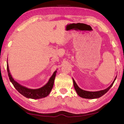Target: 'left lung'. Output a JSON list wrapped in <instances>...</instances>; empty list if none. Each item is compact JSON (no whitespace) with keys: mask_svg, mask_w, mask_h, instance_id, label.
I'll use <instances>...</instances> for the list:
<instances>
[{"mask_svg":"<svg viewBox=\"0 0 124 124\" xmlns=\"http://www.w3.org/2000/svg\"><path fill=\"white\" fill-rule=\"evenodd\" d=\"M116 77L117 76H116V77H115V78L114 79L113 82L112 83V84H111L106 89L101 90V91L93 92V91H85V90H82L81 89H80L78 86L77 83H75L74 79L73 78V85H74V89L75 90V91H76L77 94L80 96V97L84 98H87V99H95V98H98L101 97V96L104 95L105 93H107V92L108 91V90H109L110 89V87L112 86L115 80H116Z\"/></svg>","mask_w":124,"mask_h":124,"instance_id":"8db88e82","label":"left lung"}]
</instances>
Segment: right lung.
<instances>
[{
  "label": "right lung",
  "mask_w": 124,
  "mask_h": 124,
  "mask_svg": "<svg viewBox=\"0 0 124 124\" xmlns=\"http://www.w3.org/2000/svg\"><path fill=\"white\" fill-rule=\"evenodd\" d=\"M7 70L10 80L13 84L15 88L24 97L28 98H32V99H40V98L46 97L49 95L53 87L54 78H55L56 72H57V70L54 71L53 74L49 79L48 82L43 87L37 89H32L21 85L12 78L11 73H10L8 63L7 64Z\"/></svg>",
  "instance_id": "1"
}]
</instances>
